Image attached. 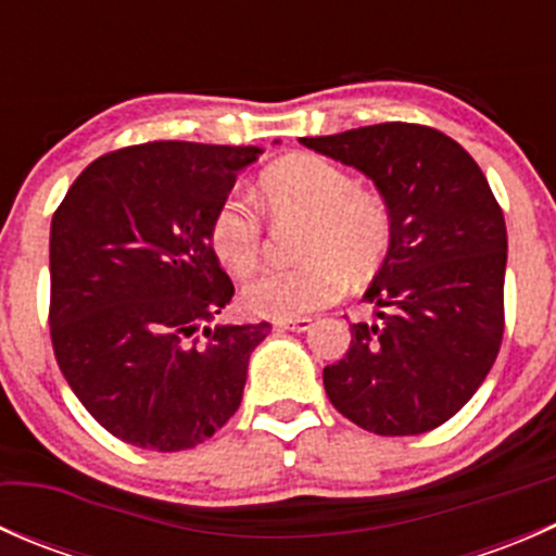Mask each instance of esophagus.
<instances>
[{"instance_id":"34e87169","label":"esophagus","mask_w":556,"mask_h":556,"mask_svg":"<svg viewBox=\"0 0 556 556\" xmlns=\"http://www.w3.org/2000/svg\"><path fill=\"white\" fill-rule=\"evenodd\" d=\"M274 328H277V330H295V333H304V330L312 328V317L274 319Z\"/></svg>"}]
</instances>
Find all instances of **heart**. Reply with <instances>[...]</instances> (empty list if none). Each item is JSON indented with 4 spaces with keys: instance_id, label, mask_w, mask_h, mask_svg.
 Listing matches in <instances>:
<instances>
[{
    "instance_id": "1",
    "label": "heart",
    "mask_w": 556,
    "mask_h": 556,
    "mask_svg": "<svg viewBox=\"0 0 556 556\" xmlns=\"http://www.w3.org/2000/svg\"><path fill=\"white\" fill-rule=\"evenodd\" d=\"M261 195L274 220H304L299 257L304 263L271 268L242 290L244 309L257 317L288 319L330 304L350 279H366L384 261L392 237L382 195L357 188L346 169L323 155L299 153L268 166ZM217 261L247 277L263 257V223L239 195L217 204L210 220Z\"/></svg>"
}]
</instances>
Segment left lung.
<instances>
[{"label":"left lung","instance_id":"8db88e82","mask_svg":"<svg viewBox=\"0 0 556 556\" xmlns=\"http://www.w3.org/2000/svg\"><path fill=\"white\" fill-rule=\"evenodd\" d=\"M301 144L366 174L392 220L363 295L374 319L350 325V350L323 371L325 392L368 433H428L473 397L501 350L503 210L479 164L435 128L377 123Z\"/></svg>","mask_w":556,"mask_h":556}]
</instances>
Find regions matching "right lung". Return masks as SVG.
Returning a JSON list of instances; mask_svg holds the SVG:
<instances>
[{"label": "right lung", "mask_w": 556, "mask_h": 556, "mask_svg": "<svg viewBox=\"0 0 556 556\" xmlns=\"http://www.w3.org/2000/svg\"><path fill=\"white\" fill-rule=\"evenodd\" d=\"M261 153L134 144L86 166L55 210V361L88 414L126 444L190 450L242 403L247 363L271 325H206L233 295L210 220Z\"/></svg>", "instance_id": "right-lung-1"}]
</instances>
